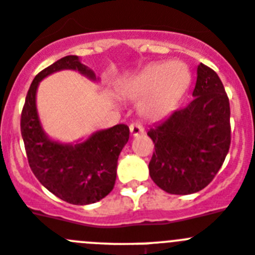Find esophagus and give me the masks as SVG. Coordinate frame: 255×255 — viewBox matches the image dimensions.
Segmentation results:
<instances>
[{
	"mask_svg": "<svg viewBox=\"0 0 255 255\" xmlns=\"http://www.w3.org/2000/svg\"><path fill=\"white\" fill-rule=\"evenodd\" d=\"M129 130H130V134H132L133 137L139 136V134H143V132H144L143 127H142L139 123H132V125L129 126Z\"/></svg>",
	"mask_w": 255,
	"mask_h": 255,
	"instance_id": "34e87169",
	"label": "esophagus"
}]
</instances>
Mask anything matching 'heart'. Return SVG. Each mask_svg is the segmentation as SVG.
<instances>
[{
    "mask_svg": "<svg viewBox=\"0 0 255 255\" xmlns=\"http://www.w3.org/2000/svg\"><path fill=\"white\" fill-rule=\"evenodd\" d=\"M192 81L189 67L180 61L156 62L146 66L125 86V95L141 99L148 118H160L173 109Z\"/></svg>",
    "mask_w": 255,
    "mask_h": 255,
    "instance_id": "obj_1",
    "label": "heart"
}]
</instances>
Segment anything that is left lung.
Masks as SVG:
<instances>
[{"mask_svg":"<svg viewBox=\"0 0 255 255\" xmlns=\"http://www.w3.org/2000/svg\"><path fill=\"white\" fill-rule=\"evenodd\" d=\"M192 95L187 107L147 132L155 143L150 176L170 194H192L207 187L230 148L229 98L217 73L203 63L197 67Z\"/></svg>","mask_w":255,"mask_h":255,"instance_id":"1","label":"left lung"}]
</instances>
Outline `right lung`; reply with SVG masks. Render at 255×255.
<instances>
[{
	"label": "right lung",
	"instance_id": "obj_1",
	"mask_svg": "<svg viewBox=\"0 0 255 255\" xmlns=\"http://www.w3.org/2000/svg\"><path fill=\"white\" fill-rule=\"evenodd\" d=\"M62 70L77 71L99 81L77 56H66L39 72L26 94L21 113V136L30 169L49 192L71 205H91L111 193L117 178L121 151L129 138V128L117 125L96 130L85 141L63 143L44 132L36 109V90L43 79Z\"/></svg>",
	"mask_w": 255,
	"mask_h": 255
}]
</instances>
